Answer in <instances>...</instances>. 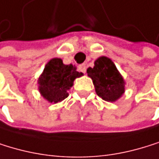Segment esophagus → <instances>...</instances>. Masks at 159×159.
Instances as JSON below:
<instances>
[{
  "instance_id": "esophagus-1",
  "label": "esophagus",
  "mask_w": 159,
  "mask_h": 159,
  "mask_svg": "<svg viewBox=\"0 0 159 159\" xmlns=\"http://www.w3.org/2000/svg\"><path fill=\"white\" fill-rule=\"evenodd\" d=\"M79 70L81 73H85L86 72V66H85V64H80V65L79 66Z\"/></svg>"
}]
</instances>
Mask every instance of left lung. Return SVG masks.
Segmentation results:
<instances>
[{
	"label": "left lung",
	"instance_id": "1",
	"mask_svg": "<svg viewBox=\"0 0 159 159\" xmlns=\"http://www.w3.org/2000/svg\"><path fill=\"white\" fill-rule=\"evenodd\" d=\"M86 72L93 81L97 95L102 100L114 102L124 95L125 80L110 58L100 57L94 62V67H89Z\"/></svg>",
	"mask_w": 159,
	"mask_h": 159
}]
</instances>
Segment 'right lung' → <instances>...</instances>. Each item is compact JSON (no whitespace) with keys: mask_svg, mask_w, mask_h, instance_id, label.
Masks as SVG:
<instances>
[{"mask_svg":"<svg viewBox=\"0 0 159 159\" xmlns=\"http://www.w3.org/2000/svg\"><path fill=\"white\" fill-rule=\"evenodd\" d=\"M81 76L83 74L78 72L75 65H65L61 58H52L38 78V91L49 102H60L68 97V90L73 86L74 80Z\"/></svg>","mask_w":159,"mask_h":159,"instance_id":"1","label":"right lung"}]
</instances>
